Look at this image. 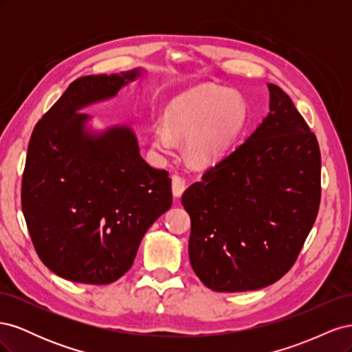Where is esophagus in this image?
Returning <instances> with one entry per match:
<instances>
[{"label":"esophagus","instance_id":"obj_1","mask_svg":"<svg viewBox=\"0 0 352 352\" xmlns=\"http://www.w3.org/2000/svg\"><path fill=\"white\" fill-rule=\"evenodd\" d=\"M186 189V182L182 176L179 175H173L172 176V190H173V195L175 198H180L182 194L185 192Z\"/></svg>","mask_w":352,"mask_h":352}]
</instances>
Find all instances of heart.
<instances>
[{
  "label": "heart",
  "mask_w": 352,
  "mask_h": 352,
  "mask_svg": "<svg viewBox=\"0 0 352 352\" xmlns=\"http://www.w3.org/2000/svg\"><path fill=\"white\" fill-rule=\"evenodd\" d=\"M247 122V104L235 92L194 88L177 95L166 110V122L151 127V142L160 154L186 138L185 151L195 163H212L236 140Z\"/></svg>",
  "instance_id": "1"
}]
</instances>
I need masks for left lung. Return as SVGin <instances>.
Returning a JSON list of instances; mask_svg holds the SVG:
<instances>
[{
	"mask_svg": "<svg viewBox=\"0 0 352 352\" xmlns=\"http://www.w3.org/2000/svg\"><path fill=\"white\" fill-rule=\"evenodd\" d=\"M267 87V117L182 195L190 265L217 292L254 291L283 278L320 206L317 138L278 85Z\"/></svg>",
	"mask_w": 352,
	"mask_h": 352,
	"instance_id": "8db88e82",
	"label": "left lung"
}]
</instances>
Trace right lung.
<instances>
[{
	"instance_id": "obj_1",
	"label": "right lung",
	"mask_w": 352,
	"mask_h": 352,
	"mask_svg": "<svg viewBox=\"0 0 352 352\" xmlns=\"http://www.w3.org/2000/svg\"><path fill=\"white\" fill-rule=\"evenodd\" d=\"M140 70L72 82L32 132L22 210L41 261L67 280L109 285L129 270L153 223L172 206V179L140 154L129 127L85 132V105L114 97Z\"/></svg>"
}]
</instances>
